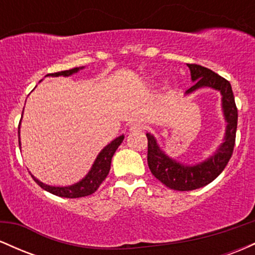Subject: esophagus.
Instances as JSON below:
<instances>
[{
	"label": "esophagus",
	"instance_id": "1",
	"mask_svg": "<svg viewBox=\"0 0 255 255\" xmlns=\"http://www.w3.org/2000/svg\"><path fill=\"white\" fill-rule=\"evenodd\" d=\"M144 129V125L140 124V122H131L129 126V130L131 133H136V131H141Z\"/></svg>",
	"mask_w": 255,
	"mask_h": 255
}]
</instances>
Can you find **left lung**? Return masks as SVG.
Masks as SVG:
<instances>
[{
	"instance_id": "left-lung-1",
	"label": "left lung",
	"mask_w": 255,
	"mask_h": 255,
	"mask_svg": "<svg viewBox=\"0 0 255 255\" xmlns=\"http://www.w3.org/2000/svg\"><path fill=\"white\" fill-rule=\"evenodd\" d=\"M191 71L194 85L186 91V95L203 87L217 90L222 96V110L227 127L221 146L204 162L195 165H187L172 159L158 145L151 133L147 136V164L154 177L174 191H193L212 182L224 170L233 154L238 128V109L231 85L228 80L216 74L211 69L199 64H187Z\"/></svg>"
}]
</instances>
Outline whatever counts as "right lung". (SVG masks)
Segmentation results:
<instances>
[{
	"label": "right lung",
	"mask_w": 255,
	"mask_h": 255,
	"mask_svg": "<svg viewBox=\"0 0 255 255\" xmlns=\"http://www.w3.org/2000/svg\"><path fill=\"white\" fill-rule=\"evenodd\" d=\"M84 67H79V68H73L69 69V71H63L54 73V74H48L51 75V77H71L74 73H78L80 69H83ZM20 133V131H19ZM125 135H120L114 139L110 144H108L105 147L99 152V154L96 158V160L93 162L92 168L90 169V171L87 172V175L85 176L83 180H80L79 182L72 184V186H66V187H55V186H49V184H45L40 182L38 178H36L33 175H31L33 177V180L36 181L38 186H40V188H43L44 191L51 193V194L57 195V197L62 198H81L86 197V195L92 194L98 189V187L101 186V183L105 180V177L108 176L110 171V165H111V158H113L114 153H115L116 150L120 145L124 141ZM19 146H21L19 141Z\"/></svg>",
	"instance_id": "right-lung-1"
}]
</instances>
